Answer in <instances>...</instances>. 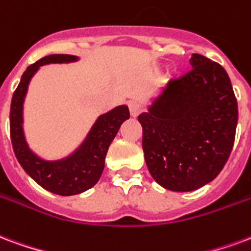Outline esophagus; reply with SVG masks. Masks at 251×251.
<instances>
[{
    "mask_svg": "<svg viewBox=\"0 0 251 251\" xmlns=\"http://www.w3.org/2000/svg\"><path fill=\"white\" fill-rule=\"evenodd\" d=\"M129 111H130L131 117H137L141 111H142V107H141V105L138 102L131 101L130 103H129Z\"/></svg>",
    "mask_w": 251,
    "mask_h": 251,
    "instance_id": "34e87169",
    "label": "esophagus"
}]
</instances>
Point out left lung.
<instances>
[{"label": "left lung", "instance_id": "obj_1", "mask_svg": "<svg viewBox=\"0 0 251 251\" xmlns=\"http://www.w3.org/2000/svg\"><path fill=\"white\" fill-rule=\"evenodd\" d=\"M190 64L192 70L172 79L138 116L148 169L172 192H192L220 174L238 121L226 70L201 54H193Z\"/></svg>", "mask_w": 251, "mask_h": 251}]
</instances>
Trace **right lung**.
<instances>
[{"label": "right lung", "instance_id": "1", "mask_svg": "<svg viewBox=\"0 0 251 251\" xmlns=\"http://www.w3.org/2000/svg\"><path fill=\"white\" fill-rule=\"evenodd\" d=\"M77 61L75 55L50 54L27 66L13 94L10 105V140L22 169L40 186L58 196H74L88 190L98 182L105 168V157L111 141L122 122L130 114L125 105L113 109L97 120L78 150L61 161H44L27 146L22 130V103L27 85L40 66Z\"/></svg>", "mask_w": 251, "mask_h": 251}]
</instances>
